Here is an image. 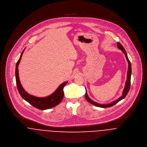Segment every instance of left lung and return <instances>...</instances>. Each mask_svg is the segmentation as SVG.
<instances>
[{"label": "left lung", "mask_w": 147, "mask_h": 147, "mask_svg": "<svg viewBox=\"0 0 147 147\" xmlns=\"http://www.w3.org/2000/svg\"><path fill=\"white\" fill-rule=\"evenodd\" d=\"M117 47H118V49H121L122 51V52L125 54V55L126 56V60L128 61V64H129L128 70H127V80H126V83H125V88L123 91L122 95L120 98H118V99H117L116 100L113 101L111 103L107 104H98L96 102H95V101H92L91 99H90V98L88 96V95L87 94V91L86 90V94H85V98H86V100L89 102H90L91 104H93L95 106L100 107V108H108V107H111L112 106H113L115 104L118 102L119 101H121V100H122L123 98H125L126 96L127 93L129 92V90H130L131 83V65L130 61V60H129V59L127 57V53H126L125 49L123 48V47L121 45V44L120 43H119V42L117 43Z\"/></svg>", "instance_id": "left-lung-1"}]
</instances>
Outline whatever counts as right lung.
Here are the masks:
<instances>
[{"mask_svg":"<svg viewBox=\"0 0 147 147\" xmlns=\"http://www.w3.org/2000/svg\"><path fill=\"white\" fill-rule=\"evenodd\" d=\"M24 51V49L22 52L21 56L20 57V59L17 62L16 66V72H15L16 81L17 89L19 94L25 100H26L29 103H30L32 105H33L34 107L37 109H39L40 110L48 109L49 108H53L54 107H56L59 104H60V102L62 101L63 98H64V93L63 89L66 84V83H67V82H64L63 83L61 84L59 86V87L57 88V90L53 94H52L51 95H50L49 96L47 97L39 98V97H36L29 94L23 88L20 83V81L19 80V76H18V67L20 64V60L21 59Z\"/></svg>","mask_w":147,"mask_h":147,"instance_id":"1","label":"right lung"}]
</instances>
